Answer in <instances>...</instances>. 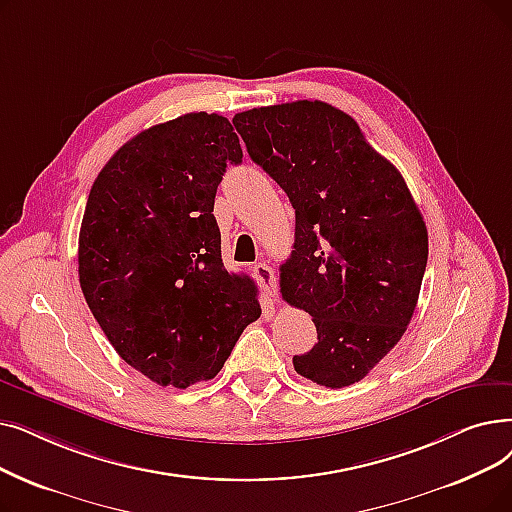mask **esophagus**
<instances>
[{
    "label": "esophagus",
    "mask_w": 512,
    "mask_h": 512,
    "mask_svg": "<svg viewBox=\"0 0 512 512\" xmlns=\"http://www.w3.org/2000/svg\"><path fill=\"white\" fill-rule=\"evenodd\" d=\"M253 276H255V280L259 282V286L263 288L265 293H268L270 297H276L278 282H276L274 270L270 268V263H257L253 268Z\"/></svg>",
    "instance_id": "esophagus-1"
}]
</instances>
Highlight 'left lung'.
<instances>
[{
    "label": "left lung",
    "mask_w": 512,
    "mask_h": 512,
    "mask_svg": "<svg viewBox=\"0 0 512 512\" xmlns=\"http://www.w3.org/2000/svg\"><path fill=\"white\" fill-rule=\"evenodd\" d=\"M232 123L295 209L280 293L311 316L318 343L293 366L322 387L358 383L402 339L427 268V226L404 177L320 100L251 108Z\"/></svg>",
    "instance_id": "left-lung-1"
}]
</instances>
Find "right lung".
Listing matches in <instances>:
<instances>
[{"label":"right lung","instance_id":"obj_1","mask_svg":"<svg viewBox=\"0 0 512 512\" xmlns=\"http://www.w3.org/2000/svg\"><path fill=\"white\" fill-rule=\"evenodd\" d=\"M234 127L188 113L123 144L87 196L79 232L83 297L121 358L161 387L209 381L261 316L257 286L221 261L213 215Z\"/></svg>","mask_w":512,"mask_h":512}]
</instances>
